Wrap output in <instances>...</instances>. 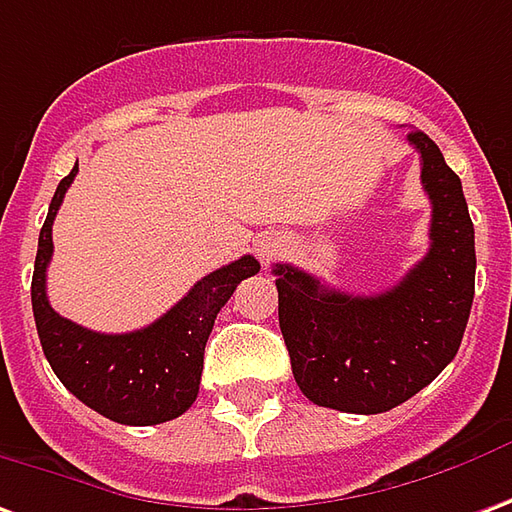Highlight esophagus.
I'll return each instance as SVG.
<instances>
[{
  "label": "esophagus",
  "instance_id": "obj_1",
  "mask_svg": "<svg viewBox=\"0 0 512 512\" xmlns=\"http://www.w3.org/2000/svg\"><path fill=\"white\" fill-rule=\"evenodd\" d=\"M282 246H285V241H282L280 235H263V238L257 241V257H260L263 263H268L271 257L280 252Z\"/></svg>",
  "mask_w": 512,
  "mask_h": 512
}]
</instances>
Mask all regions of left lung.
<instances>
[{"label": "left lung", "mask_w": 512, "mask_h": 512, "mask_svg": "<svg viewBox=\"0 0 512 512\" xmlns=\"http://www.w3.org/2000/svg\"><path fill=\"white\" fill-rule=\"evenodd\" d=\"M407 141L421 155L432 202L430 252L377 296L335 291L291 263H277L280 330L293 380L318 407L385 413L427 388L455 360L474 302V224L463 185L430 135Z\"/></svg>", "instance_id": "obj_1"}]
</instances>
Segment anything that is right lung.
Masks as SVG:
<instances>
[{
	"label": "right lung",
	"mask_w": 512,
	"mask_h": 512,
	"mask_svg": "<svg viewBox=\"0 0 512 512\" xmlns=\"http://www.w3.org/2000/svg\"><path fill=\"white\" fill-rule=\"evenodd\" d=\"M77 177V166L57 185L32 271V313L49 366L82 405L110 421L152 427L182 416L196 402L205 343L213 321L238 282L260 271L252 255L216 268L196 282L169 313L149 327L121 335L85 330L52 310L46 296V266L52 260V224L60 202Z\"/></svg>",
	"instance_id": "add662e5"
}]
</instances>
